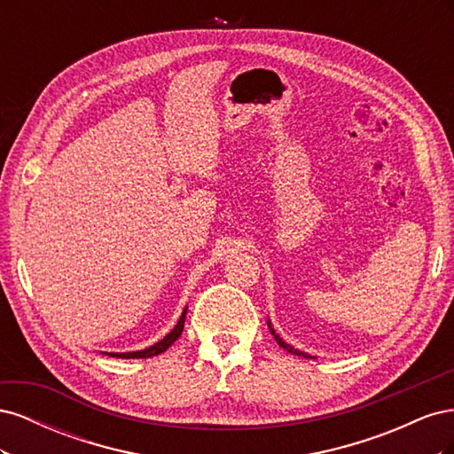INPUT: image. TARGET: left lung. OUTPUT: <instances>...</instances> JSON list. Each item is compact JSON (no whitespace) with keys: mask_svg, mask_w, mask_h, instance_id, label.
<instances>
[{"mask_svg":"<svg viewBox=\"0 0 454 454\" xmlns=\"http://www.w3.org/2000/svg\"><path fill=\"white\" fill-rule=\"evenodd\" d=\"M269 324V329H270V333H272V337L274 339H277V342H278V345L284 348V350H287V352H292V354H297V356H303V358H312V356H309V354H305V352H301V350H297V348H294L292 345H287V342L286 340H282V337L277 333V332H274V327H272V324H270V320L267 322Z\"/></svg>","mask_w":454,"mask_h":454,"instance_id":"1","label":"left lung"}]
</instances>
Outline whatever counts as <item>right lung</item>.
<instances>
[{
	"label": "right lung",
	"mask_w": 454,
	"mask_h": 454,
	"mask_svg": "<svg viewBox=\"0 0 454 454\" xmlns=\"http://www.w3.org/2000/svg\"><path fill=\"white\" fill-rule=\"evenodd\" d=\"M185 314H187V307L184 309V312H182V316H180V320H177V324L170 329V333H167L160 340H157L155 345H151V347L142 348V350H134V352H104V354L112 356V358H125V360H130V358H151V356L162 354L168 347L174 345V340H176L177 337L182 335L184 324H185Z\"/></svg>",
	"instance_id": "right-lung-1"
}]
</instances>
